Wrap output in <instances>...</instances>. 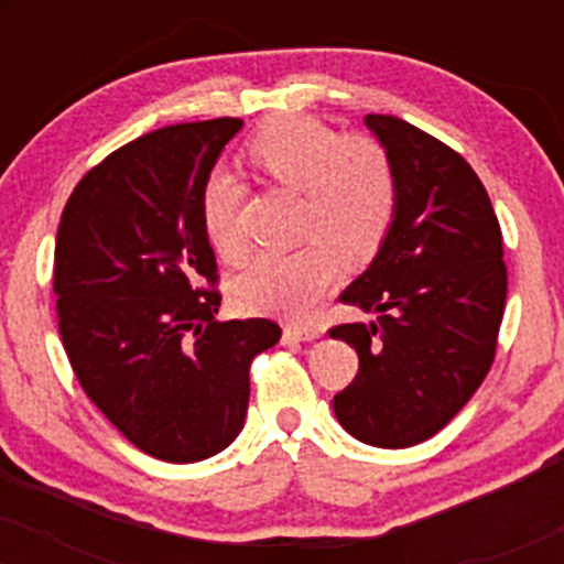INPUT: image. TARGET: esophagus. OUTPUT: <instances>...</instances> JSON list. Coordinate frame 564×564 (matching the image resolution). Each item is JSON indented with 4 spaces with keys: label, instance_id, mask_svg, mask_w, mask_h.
I'll list each match as a JSON object with an SVG mask.
<instances>
[{
    "label": "esophagus",
    "instance_id": "34e87169",
    "mask_svg": "<svg viewBox=\"0 0 564 564\" xmlns=\"http://www.w3.org/2000/svg\"><path fill=\"white\" fill-rule=\"evenodd\" d=\"M315 336H318V332H315V328L294 326V323L283 326V339H286V341H313Z\"/></svg>",
    "mask_w": 564,
    "mask_h": 564
}]
</instances>
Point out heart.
Returning <instances> with one entry per match:
<instances>
[{
    "label": "heart",
    "mask_w": 564,
    "mask_h": 564,
    "mask_svg": "<svg viewBox=\"0 0 564 564\" xmlns=\"http://www.w3.org/2000/svg\"><path fill=\"white\" fill-rule=\"evenodd\" d=\"M246 159L273 183L302 193V236L296 251L260 254L232 283L241 310L300 318L332 286L339 260H371L398 212V177L379 142L341 138L332 127L289 113L268 121L246 145ZM206 238L236 262L243 254L238 228V185L215 172L200 193Z\"/></svg>",
    "instance_id": "heart-1"
}]
</instances>
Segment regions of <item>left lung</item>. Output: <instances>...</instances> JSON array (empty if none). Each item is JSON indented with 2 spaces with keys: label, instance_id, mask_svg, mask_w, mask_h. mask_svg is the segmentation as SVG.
Wrapping results in <instances>:
<instances>
[{
  "label": "left lung",
  "instance_id": "left-lung-1",
  "mask_svg": "<svg viewBox=\"0 0 564 564\" xmlns=\"http://www.w3.org/2000/svg\"><path fill=\"white\" fill-rule=\"evenodd\" d=\"M364 124L398 177V212L368 268L339 302L371 313L332 328L358 352L334 413L360 443L411 448L467 405L494 366L507 302L501 228L475 170L403 119Z\"/></svg>",
  "mask_w": 564,
  "mask_h": 564
}]
</instances>
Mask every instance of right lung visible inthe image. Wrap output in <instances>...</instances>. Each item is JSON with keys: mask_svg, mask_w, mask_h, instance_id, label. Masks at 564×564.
<instances>
[{"mask_svg": "<svg viewBox=\"0 0 564 564\" xmlns=\"http://www.w3.org/2000/svg\"><path fill=\"white\" fill-rule=\"evenodd\" d=\"M243 127L212 119L127 142L70 193L55 241L63 347L87 398L148 456L193 464L243 430L268 318L215 321L217 262L200 193Z\"/></svg>", "mask_w": 564, "mask_h": 564, "instance_id": "add662e5", "label": "right lung"}]
</instances>
